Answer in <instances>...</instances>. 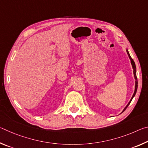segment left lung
<instances>
[{"instance_id":"obj_1","label":"left lung","mask_w":148,"mask_h":148,"mask_svg":"<svg viewBox=\"0 0 148 148\" xmlns=\"http://www.w3.org/2000/svg\"><path fill=\"white\" fill-rule=\"evenodd\" d=\"M126 51H127V54H128V56H129V59H130V61H131V65H132V69H133V74H134V79H135V87H134V93H133V95H132V98L131 99V100H130V101L129 102V103L127 104V106L124 108V109H123V111H122L121 113H123V112L125 111V110H126L127 108L128 107V106H129V105L130 104V103H131V102L132 101V99L134 98V97L135 96V95H136V93L137 88H138V81H137V77H136V65H135L134 61H133V59H132L131 58V56H130L129 52V51H128V49H127V48H126Z\"/></svg>"}]
</instances>
